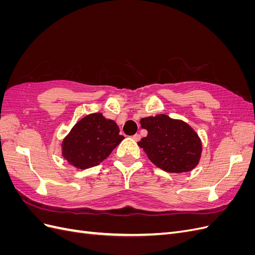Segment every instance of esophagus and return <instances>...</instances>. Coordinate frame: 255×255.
Returning <instances> with one entry per match:
<instances>
[{"label": "esophagus", "instance_id": "esophagus-1", "mask_svg": "<svg viewBox=\"0 0 255 255\" xmlns=\"http://www.w3.org/2000/svg\"><path fill=\"white\" fill-rule=\"evenodd\" d=\"M133 139H134L135 141H139V140H140V135H139V134L134 135V136H133Z\"/></svg>", "mask_w": 255, "mask_h": 255}]
</instances>
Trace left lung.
<instances>
[{
  "label": "left lung",
  "instance_id": "left-lung-1",
  "mask_svg": "<svg viewBox=\"0 0 255 255\" xmlns=\"http://www.w3.org/2000/svg\"><path fill=\"white\" fill-rule=\"evenodd\" d=\"M148 135L138 142L152 163L170 173L189 172L201 159L202 141L187 122L165 114L140 119Z\"/></svg>",
  "mask_w": 255,
  "mask_h": 255
}]
</instances>
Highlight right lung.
Returning <instances> with one entry per match:
<instances>
[{
    "mask_svg": "<svg viewBox=\"0 0 255 255\" xmlns=\"http://www.w3.org/2000/svg\"><path fill=\"white\" fill-rule=\"evenodd\" d=\"M119 132L117 123L102 113L89 114L76 122L61 141V155L81 170L100 165L125 139Z\"/></svg>",
    "mask_w": 255,
    "mask_h": 255,
    "instance_id": "1",
    "label": "right lung"
}]
</instances>
